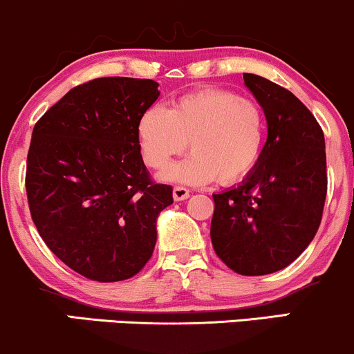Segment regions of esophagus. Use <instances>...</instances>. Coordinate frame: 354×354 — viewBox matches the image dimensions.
Instances as JSON below:
<instances>
[{"instance_id":"34e87169","label":"esophagus","mask_w":354,"mask_h":354,"mask_svg":"<svg viewBox=\"0 0 354 354\" xmlns=\"http://www.w3.org/2000/svg\"><path fill=\"white\" fill-rule=\"evenodd\" d=\"M172 195H174V201L177 202L185 201V198H189V189H185V187H174Z\"/></svg>"}]
</instances>
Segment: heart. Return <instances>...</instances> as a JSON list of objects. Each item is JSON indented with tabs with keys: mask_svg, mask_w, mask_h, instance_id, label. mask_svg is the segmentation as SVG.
<instances>
[{
	"mask_svg": "<svg viewBox=\"0 0 354 354\" xmlns=\"http://www.w3.org/2000/svg\"><path fill=\"white\" fill-rule=\"evenodd\" d=\"M265 114L250 97L217 87L194 91L165 109L151 106L137 122V139L147 167L162 172L178 153H192L164 174L165 180L203 185L240 180L259 164Z\"/></svg>",
	"mask_w": 354,
	"mask_h": 354,
	"instance_id": "1",
	"label": "heart"
}]
</instances>
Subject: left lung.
<instances>
[{"mask_svg": "<svg viewBox=\"0 0 354 354\" xmlns=\"http://www.w3.org/2000/svg\"><path fill=\"white\" fill-rule=\"evenodd\" d=\"M267 119L259 164L239 185L214 194L210 239L220 260L240 275L288 267L308 247L326 198L322 127L285 87L243 74Z\"/></svg>", "mask_w": 354, "mask_h": 354, "instance_id": "8db88e82", "label": "left lung"}]
</instances>
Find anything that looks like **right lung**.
<instances>
[{
	"label": "right lung",
	"instance_id": "add662e5",
	"mask_svg": "<svg viewBox=\"0 0 354 354\" xmlns=\"http://www.w3.org/2000/svg\"><path fill=\"white\" fill-rule=\"evenodd\" d=\"M152 79L99 77L71 89L36 122L28 152L32 222L57 259L95 281L139 273L172 187L153 184L137 139L159 97Z\"/></svg>",
	"mask_w": 354,
	"mask_h": 354
}]
</instances>
